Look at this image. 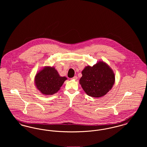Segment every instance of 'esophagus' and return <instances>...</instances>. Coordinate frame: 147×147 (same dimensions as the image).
<instances>
[{
	"label": "esophagus",
	"mask_w": 147,
	"mask_h": 147,
	"mask_svg": "<svg viewBox=\"0 0 147 147\" xmlns=\"http://www.w3.org/2000/svg\"><path fill=\"white\" fill-rule=\"evenodd\" d=\"M77 78H77V76H74L73 78H71V79H73V80H77Z\"/></svg>",
	"instance_id": "1"
}]
</instances>
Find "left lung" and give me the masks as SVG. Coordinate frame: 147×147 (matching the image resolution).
<instances>
[{
  "label": "left lung",
  "mask_w": 147,
  "mask_h": 147,
  "mask_svg": "<svg viewBox=\"0 0 147 147\" xmlns=\"http://www.w3.org/2000/svg\"><path fill=\"white\" fill-rule=\"evenodd\" d=\"M79 80L86 94L91 97L100 98L112 89L115 76L111 67L105 62L100 61L92 67L86 66L82 71Z\"/></svg>",
  "instance_id": "8db88e82"
}]
</instances>
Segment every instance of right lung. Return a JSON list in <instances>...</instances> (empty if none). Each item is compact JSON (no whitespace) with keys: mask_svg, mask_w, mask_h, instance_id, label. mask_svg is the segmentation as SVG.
<instances>
[{"mask_svg":"<svg viewBox=\"0 0 147 147\" xmlns=\"http://www.w3.org/2000/svg\"><path fill=\"white\" fill-rule=\"evenodd\" d=\"M67 79L65 77H61L55 67L45 66L36 73L34 83L41 94L52 95L60 90Z\"/></svg>","mask_w":147,"mask_h":147,"instance_id":"right-lung-1","label":"right lung"}]
</instances>
